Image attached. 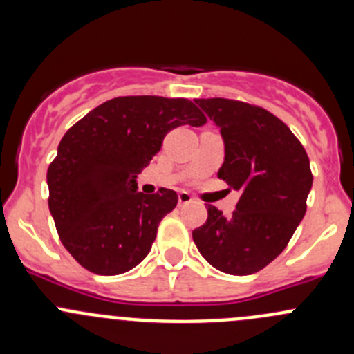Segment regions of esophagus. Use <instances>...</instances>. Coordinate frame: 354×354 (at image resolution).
Instances as JSON below:
<instances>
[{"label": "esophagus", "instance_id": "1", "mask_svg": "<svg viewBox=\"0 0 354 354\" xmlns=\"http://www.w3.org/2000/svg\"><path fill=\"white\" fill-rule=\"evenodd\" d=\"M194 198H192V195L188 194V192H180V194H178V203H180V205H187Z\"/></svg>", "mask_w": 354, "mask_h": 354}]
</instances>
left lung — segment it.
Returning <instances> with one entry per match:
<instances>
[{
    "label": "left lung",
    "mask_w": 354,
    "mask_h": 354,
    "mask_svg": "<svg viewBox=\"0 0 354 354\" xmlns=\"http://www.w3.org/2000/svg\"><path fill=\"white\" fill-rule=\"evenodd\" d=\"M195 102L221 128L226 157L217 176L240 200L230 217L207 207V221L192 236L221 272L255 274L286 248L305 216L310 159L288 124L260 106L223 97Z\"/></svg>",
    "instance_id": "left-lung-1"
}]
</instances>
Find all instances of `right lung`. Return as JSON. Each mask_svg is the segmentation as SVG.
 <instances>
[{"instance_id": "right-lung-1", "label": "right lung", "mask_w": 354, "mask_h": 354, "mask_svg": "<svg viewBox=\"0 0 354 354\" xmlns=\"http://www.w3.org/2000/svg\"><path fill=\"white\" fill-rule=\"evenodd\" d=\"M205 123L188 99L127 95L102 102L66 131L48 167V203L59 240L84 269L116 276L147 257L178 195L166 188L144 195L135 178L173 128Z\"/></svg>"}]
</instances>
